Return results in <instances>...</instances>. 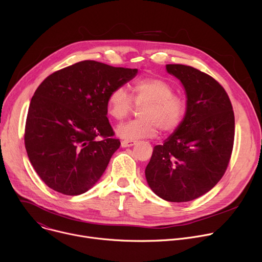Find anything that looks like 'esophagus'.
Here are the masks:
<instances>
[{"instance_id":"obj_1","label":"esophagus","mask_w":262,"mask_h":262,"mask_svg":"<svg viewBox=\"0 0 262 262\" xmlns=\"http://www.w3.org/2000/svg\"><path fill=\"white\" fill-rule=\"evenodd\" d=\"M135 144H136L135 140H123L121 142L122 147H130V146H134Z\"/></svg>"}]
</instances>
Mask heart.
<instances>
[{
  "instance_id": "1",
  "label": "heart",
  "mask_w": 262,
  "mask_h": 262,
  "mask_svg": "<svg viewBox=\"0 0 262 262\" xmlns=\"http://www.w3.org/2000/svg\"><path fill=\"white\" fill-rule=\"evenodd\" d=\"M134 102L140 107L139 117L117 127L116 134L126 140L150 138L159 128L169 134L175 132L185 116V101L173 95V89L164 80L144 78L132 86ZM133 100L123 87H116L107 98V112L116 120L125 119L133 111Z\"/></svg>"
}]
</instances>
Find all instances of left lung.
Returning <instances> with one entry per match:
<instances>
[{"mask_svg": "<svg viewBox=\"0 0 262 262\" xmlns=\"http://www.w3.org/2000/svg\"><path fill=\"white\" fill-rule=\"evenodd\" d=\"M186 95L181 125L156 145L145 168L148 186L160 198L187 202L211 190L222 178L232 155L235 117L223 87L198 69L167 64Z\"/></svg>", "mask_w": 262, "mask_h": 262, "instance_id": "1", "label": "left lung"}]
</instances>
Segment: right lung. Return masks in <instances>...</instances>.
<instances>
[{
    "label": "right lung",
    "mask_w": 262,
    "mask_h": 262,
    "mask_svg": "<svg viewBox=\"0 0 262 262\" xmlns=\"http://www.w3.org/2000/svg\"><path fill=\"white\" fill-rule=\"evenodd\" d=\"M137 74V68L86 60L40 84L30 101L24 140L32 167L48 187L77 196L100 180L121 144L112 138L107 98Z\"/></svg>",
    "instance_id": "add662e5"
}]
</instances>
